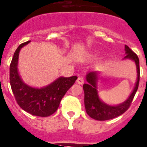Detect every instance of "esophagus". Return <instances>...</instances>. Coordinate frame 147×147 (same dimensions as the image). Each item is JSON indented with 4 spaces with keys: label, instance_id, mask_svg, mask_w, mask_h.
<instances>
[{
    "label": "esophagus",
    "instance_id": "obj_1",
    "mask_svg": "<svg viewBox=\"0 0 147 147\" xmlns=\"http://www.w3.org/2000/svg\"><path fill=\"white\" fill-rule=\"evenodd\" d=\"M76 82L79 84H82L84 82V77H82V76H79V77H78L77 80H76Z\"/></svg>",
    "mask_w": 147,
    "mask_h": 147
}]
</instances>
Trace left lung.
<instances>
[{"label":"left lung","instance_id":"obj_1","mask_svg":"<svg viewBox=\"0 0 147 147\" xmlns=\"http://www.w3.org/2000/svg\"><path fill=\"white\" fill-rule=\"evenodd\" d=\"M125 57L124 59H130L136 63L137 68V82L133 91L130 94V97L124 103L118 106H109L100 100L97 91V81L98 74L97 72H90L87 74L86 79L87 83L83 85L84 92V106L87 114L90 117L99 121L109 120L114 119L118 116L125 112L130 106L136 92L138 90L140 80V68L139 59L135 52H133L129 48L128 46H125Z\"/></svg>","mask_w":147,"mask_h":147}]
</instances>
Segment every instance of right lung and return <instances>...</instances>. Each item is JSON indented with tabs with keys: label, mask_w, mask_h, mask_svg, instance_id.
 Wrapping results in <instances>:
<instances>
[{
	"label": "right lung",
	"mask_w": 147,
	"mask_h": 147,
	"mask_svg": "<svg viewBox=\"0 0 147 147\" xmlns=\"http://www.w3.org/2000/svg\"><path fill=\"white\" fill-rule=\"evenodd\" d=\"M30 41L22 43L16 49L9 68V80L15 100L19 106L33 116L45 117L57 111L62 98L74 84L77 76L60 77L46 87L33 88L22 81L17 71L20 49Z\"/></svg>",
	"instance_id": "1"
}]
</instances>
